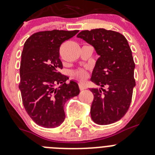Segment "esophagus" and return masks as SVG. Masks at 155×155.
<instances>
[{
  "label": "esophagus",
  "mask_w": 155,
  "mask_h": 155,
  "mask_svg": "<svg viewBox=\"0 0 155 155\" xmlns=\"http://www.w3.org/2000/svg\"><path fill=\"white\" fill-rule=\"evenodd\" d=\"M79 88L81 91L86 89V85H85V84L83 83V82H80V83H79Z\"/></svg>",
  "instance_id": "obj_1"
}]
</instances>
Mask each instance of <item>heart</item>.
<instances>
[{"instance_id": "obj_1", "label": "heart", "mask_w": 155, "mask_h": 155, "mask_svg": "<svg viewBox=\"0 0 155 155\" xmlns=\"http://www.w3.org/2000/svg\"><path fill=\"white\" fill-rule=\"evenodd\" d=\"M74 74L78 78L84 79L87 77V71L84 70V69H79V70L76 71Z\"/></svg>"}]
</instances>
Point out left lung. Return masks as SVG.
I'll return each mask as SVG.
<instances>
[{"instance_id":"obj_1","label":"left lung","mask_w":155,"mask_h":155,"mask_svg":"<svg viewBox=\"0 0 155 155\" xmlns=\"http://www.w3.org/2000/svg\"><path fill=\"white\" fill-rule=\"evenodd\" d=\"M77 37L91 45L99 56L91 78L100 87L90 89L92 120L101 125L114 123L127 113L135 87V64L128 42L118 32L103 28L82 31Z\"/></svg>"}]
</instances>
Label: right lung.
I'll list each match as a JSON object with an SVG mask.
<instances>
[{
  "instance_id": "obj_1",
  "label": "right lung",
  "mask_w": 155,
  "mask_h": 155,
  "mask_svg": "<svg viewBox=\"0 0 155 155\" xmlns=\"http://www.w3.org/2000/svg\"><path fill=\"white\" fill-rule=\"evenodd\" d=\"M78 31H47L31 35L21 54L19 89L31 118L41 127H58L65 119L64 104L80 93L75 81L59 72L63 68L59 50L64 41ZM61 83L58 88L57 84Z\"/></svg>"
}]
</instances>
